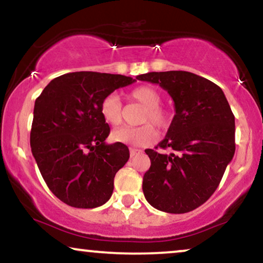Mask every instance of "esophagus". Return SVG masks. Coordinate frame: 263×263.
Segmentation results:
<instances>
[{
	"mask_svg": "<svg viewBox=\"0 0 263 263\" xmlns=\"http://www.w3.org/2000/svg\"><path fill=\"white\" fill-rule=\"evenodd\" d=\"M129 152H130V157H134L136 155H139L140 152H141V149H138V148H129Z\"/></svg>",
	"mask_w": 263,
	"mask_h": 263,
	"instance_id": "1",
	"label": "esophagus"
}]
</instances>
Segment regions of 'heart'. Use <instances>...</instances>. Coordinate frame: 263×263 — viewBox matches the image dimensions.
<instances>
[{"label": "heart", "instance_id": "obj_1", "mask_svg": "<svg viewBox=\"0 0 263 263\" xmlns=\"http://www.w3.org/2000/svg\"><path fill=\"white\" fill-rule=\"evenodd\" d=\"M128 98L144 107L138 119L140 127H121L111 133V139L118 144L129 146H147L157 139L158 129H166L172 123L173 114L169 108L162 106V94L151 86H140L129 91ZM102 119L110 125H118L122 122V104L117 95L110 94L102 99L100 104ZM154 125L152 126V124Z\"/></svg>", "mask_w": 263, "mask_h": 263}]
</instances>
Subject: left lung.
I'll use <instances>...</instances> for the list:
<instances>
[{"label": "left lung", "instance_id": "obj_1", "mask_svg": "<svg viewBox=\"0 0 263 263\" xmlns=\"http://www.w3.org/2000/svg\"><path fill=\"white\" fill-rule=\"evenodd\" d=\"M136 80L159 84L175 104L165 138L145 149L151 159L142 181L145 198L165 213H189L210 198L233 158L234 115L222 89L198 74L165 71Z\"/></svg>", "mask_w": 263, "mask_h": 263}]
</instances>
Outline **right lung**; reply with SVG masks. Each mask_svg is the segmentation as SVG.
Returning <instances> with one entry per match:
<instances>
[{
	"mask_svg": "<svg viewBox=\"0 0 263 263\" xmlns=\"http://www.w3.org/2000/svg\"><path fill=\"white\" fill-rule=\"evenodd\" d=\"M122 74L65 73L35 101L30 145L41 175L61 202L73 208L102 205L114 192L116 173L129 159L124 144H105L110 127L100 115L102 99L134 83Z\"/></svg>",
	"mask_w": 263,
	"mask_h": 263,
	"instance_id": "obj_1",
	"label": "right lung"
}]
</instances>
